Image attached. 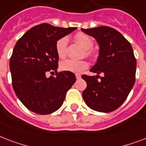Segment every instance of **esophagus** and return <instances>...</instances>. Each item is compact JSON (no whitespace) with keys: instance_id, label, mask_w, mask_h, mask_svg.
Segmentation results:
<instances>
[{"instance_id":"34e87169","label":"esophagus","mask_w":146,"mask_h":146,"mask_svg":"<svg viewBox=\"0 0 146 146\" xmlns=\"http://www.w3.org/2000/svg\"><path fill=\"white\" fill-rule=\"evenodd\" d=\"M75 76H76V78L77 79H80V78H81V75H80V74H77L76 75H75Z\"/></svg>"}]
</instances>
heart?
<instances>
[{
	"instance_id": "1",
	"label": "heart",
	"mask_w": 146,
	"mask_h": 146,
	"mask_svg": "<svg viewBox=\"0 0 146 146\" xmlns=\"http://www.w3.org/2000/svg\"><path fill=\"white\" fill-rule=\"evenodd\" d=\"M74 39L80 46L85 49V55L87 57L91 58L95 57V51L92 49L94 40L90 36L84 33H78L74 36ZM67 44L68 38L66 36L58 39L55 42V52L59 58H64L67 55ZM60 68L61 69L65 72L79 74L88 68V63L85 60L76 61L73 59H67L61 63Z\"/></svg>"
}]
</instances>
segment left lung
Returning <instances> with one entry per match:
<instances>
[{
	"mask_svg": "<svg viewBox=\"0 0 146 146\" xmlns=\"http://www.w3.org/2000/svg\"><path fill=\"white\" fill-rule=\"evenodd\" d=\"M81 30L93 36L100 46L97 63L91 69L98 75L81 76L87 83L82 94L84 100L96 111H113L126 100L135 84L136 59L132 46L111 27L102 26Z\"/></svg>",
	"mask_w": 146,
	"mask_h": 146,
	"instance_id": "left-lung-1",
	"label": "left lung"
}]
</instances>
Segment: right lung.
Segmentation results:
<instances>
[{
  "label": "right lung",
  "instance_id": "obj_1",
  "mask_svg": "<svg viewBox=\"0 0 146 146\" xmlns=\"http://www.w3.org/2000/svg\"><path fill=\"white\" fill-rule=\"evenodd\" d=\"M76 29L42 23L31 28L17 42L10 59L12 85L27 109L45 115L62 105L76 78L72 72H57L55 42ZM48 71H55L56 76L47 78L45 74Z\"/></svg>",
  "mask_w": 146,
  "mask_h": 146
}]
</instances>
